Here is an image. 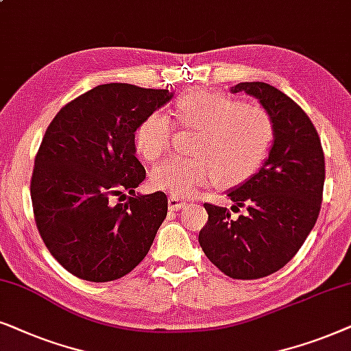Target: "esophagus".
Wrapping results in <instances>:
<instances>
[{
    "label": "esophagus",
    "instance_id": "esophagus-1",
    "mask_svg": "<svg viewBox=\"0 0 351 351\" xmlns=\"http://www.w3.org/2000/svg\"><path fill=\"white\" fill-rule=\"evenodd\" d=\"M168 205H170L171 210H181L183 207H186V205H188V202H186L184 199L178 197V195L171 194L170 197H168Z\"/></svg>",
    "mask_w": 351,
    "mask_h": 351
}]
</instances>
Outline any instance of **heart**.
Wrapping results in <instances>:
<instances>
[{
	"mask_svg": "<svg viewBox=\"0 0 351 351\" xmlns=\"http://www.w3.org/2000/svg\"><path fill=\"white\" fill-rule=\"evenodd\" d=\"M183 128L199 130L191 158H170L151 171V184L173 195L188 197L213 180L237 188L256 175L274 141V123L261 107L221 93L193 90L175 106ZM173 123L163 114L147 115L134 132V149L144 160L156 162L170 151Z\"/></svg>",
	"mask_w": 351,
	"mask_h": 351,
	"instance_id": "obj_1",
	"label": "heart"
}]
</instances>
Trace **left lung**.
<instances>
[{
  "mask_svg": "<svg viewBox=\"0 0 351 351\" xmlns=\"http://www.w3.org/2000/svg\"><path fill=\"white\" fill-rule=\"evenodd\" d=\"M256 97L274 123L269 156L256 175L228 193L231 210L204 204L208 221L199 232L207 258L232 279H260L293 258L315 226L324 188V152L311 120L297 102L263 82L231 93Z\"/></svg>",
  "mask_w": 351,
  "mask_h": 351,
  "instance_id": "obj_1",
  "label": "left lung"
}]
</instances>
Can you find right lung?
<instances>
[{"mask_svg":"<svg viewBox=\"0 0 351 351\" xmlns=\"http://www.w3.org/2000/svg\"><path fill=\"white\" fill-rule=\"evenodd\" d=\"M171 97L168 90L107 83L65 104L46 130L32 205L45 245L73 276L115 281L151 249L168 200L162 191L134 194L146 178L134 157V132ZM127 192V203L111 202Z\"/></svg>","mask_w":351,"mask_h":351,"instance_id":"obj_1","label":"right lung"}]
</instances>
